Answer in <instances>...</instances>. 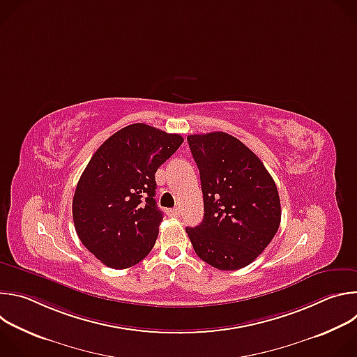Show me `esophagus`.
Listing matches in <instances>:
<instances>
[{"label": "esophagus", "instance_id": "esophagus-1", "mask_svg": "<svg viewBox=\"0 0 357 357\" xmlns=\"http://www.w3.org/2000/svg\"><path fill=\"white\" fill-rule=\"evenodd\" d=\"M168 215H169L171 218H179V215H181V209H179V208L169 209V211H168Z\"/></svg>", "mask_w": 357, "mask_h": 357}]
</instances>
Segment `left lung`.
Masks as SVG:
<instances>
[{
  "label": "left lung",
  "instance_id": "obj_1",
  "mask_svg": "<svg viewBox=\"0 0 357 357\" xmlns=\"http://www.w3.org/2000/svg\"><path fill=\"white\" fill-rule=\"evenodd\" d=\"M199 168L205 215L186 227L197 257L223 271L256 260L275 236L281 203L274 179L236 137L216 131L188 135Z\"/></svg>",
  "mask_w": 357,
  "mask_h": 357
}]
</instances>
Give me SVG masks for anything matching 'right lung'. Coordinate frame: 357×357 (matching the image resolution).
I'll use <instances>...</instances> for the list:
<instances>
[{
  "mask_svg": "<svg viewBox=\"0 0 357 357\" xmlns=\"http://www.w3.org/2000/svg\"><path fill=\"white\" fill-rule=\"evenodd\" d=\"M182 142L179 134L131 124L101 144L84 168L72 203L75 229L107 267H132L154 247L162 222L155 172Z\"/></svg>",
  "mask_w": 357,
  "mask_h": 357,
  "instance_id": "add662e5",
  "label": "right lung"
}]
</instances>
